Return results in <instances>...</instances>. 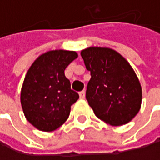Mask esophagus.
Segmentation results:
<instances>
[{
  "label": "esophagus",
  "mask_w": 160,
  "mask_h": 160,
  "mask_svg": "<svg viewBox=\"0 0 160 160\" xmlns=\"http://www.w3.org/2000/svg\"><path fill=\"white\" fill-rule=\"evenodd\" d=\"M79 94H80V97L81 99H84L85 98V91L83 90V91H81L79 92Z\"/></svg>",
  "instance_id": "esophagus-1"
}]
</instances>
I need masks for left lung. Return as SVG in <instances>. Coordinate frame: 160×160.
I'll use <instances>...</instances> for the list:
<instances>
[{"mask_svg": "<svg viewBox=\"0 0 160 160\" xmlns=\"http://www.w3.org/2000/svg\"><path fill=\"white\" fill-rule=\"evenodd\" d=\"M80 54L91 72L86 99L95 116L112 126L131 121L142 103L141 84L131 65L109 48L90 47Z\"/></svg>", "mask_w": 160, "mask_h": 160, "instance_id": "1", "label": "left lung"}]
</instances>
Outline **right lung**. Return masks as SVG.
Returning <instances> with one entry per match:
<instances>
[{
	"instance_id": "add662e5",
	"label": "right lung",
	"mask_w": 160,
	"mask_h": 160,
	"mask_svg": "<svg viewBox=\"0 0 160 160\" xmlns=\"http://www.w3.org/2000/svg\"><path fill=\"white\" fill-rule=\"evenodd\" d=\"M77 57L74 51H50L29 68L21 90V106L26 118L40 131L52 132L59 128L79 99L65 76V69Z\"/></svg>"
}]
</instances>
